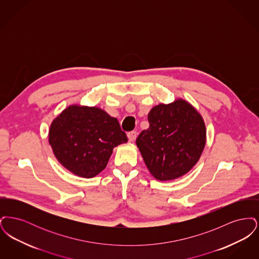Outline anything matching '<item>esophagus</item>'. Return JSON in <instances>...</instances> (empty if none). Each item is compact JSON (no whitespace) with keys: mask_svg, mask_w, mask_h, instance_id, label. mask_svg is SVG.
<instances>
[{"mask_svg":"<svg viewBox=\"0 0 259 259\" xmlns=\"http://www.w3.org/2000/svg\"><path fill=\"white\" fill-rule=\"evenodd\" d=\"M127 137H128L130 142H133V141H135L136 138H137V132L136 131H131V132H129L127 134Z\"/></svg>","mask_w":259,"mask_h":259,"instance_id":"obj_1","label":"esophagus"}]
</instances>
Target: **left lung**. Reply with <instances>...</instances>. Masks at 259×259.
Wrapping results in <instances>:
<instances>
[{"label": "left lung", "mask_w": 259, "mask_h": 259, "mask_svg": "<svg viewBox=\"0 0 259 259\" xmlns=\"http://www.w3.org/2000/svg\"><path fill=\"white\" fill-rule=\"evenodd\" d=\"M149 127L136 144L151 175L159 181L178 179L197 163L206 144V127L197 111L185 100L155 106Z\"/></svg>", "instance_id": "obj_1"}]
</instances>
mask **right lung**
<instances>
[{"label":"right lung","instance_id":"obj_1","mask_svg":"<svg viewBox=\"0 0 259 259\" xmlns=\"http://www.w3.org/2000/svg\"><path fill=\"white\" fill-rule=\"evenodd\" d=\"M126 142L117 119L95 107L71 106L50 126V144L56 158L82 178L102 172L113 148Z\"/></svg>","mask_w":259,"mask_h":259}]
</instances>
